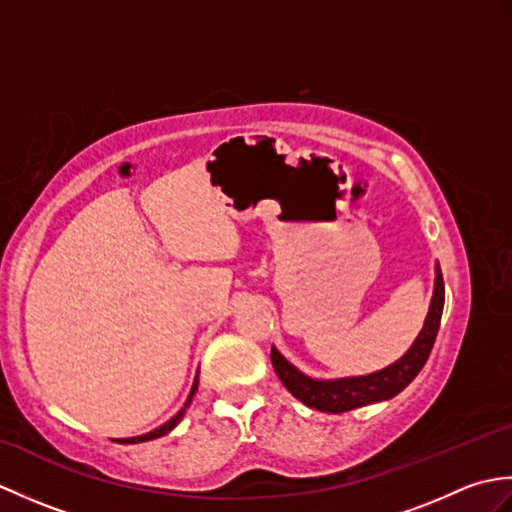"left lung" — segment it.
Masks as SVG:
<instances>
[{
    "label": "left lung",
    "instance_id": "obj_1",
    "mask_svg": "<svg viewBox=\"0 0 512 512\" xmlns=\"http://www.w3.org/2000/svg\"><path fill=\"white\" fill-rule=\"evenodd\" d=\"M442 308L444 279L440 273V264H436V281H433V297L429 303L427 319H424V325L418 332L416 341L411 343L409 350L402 354L398 361L372 374L345 378H312L308 374H303L299 367L292 365L288 358L277 350L275 345L273 350H270V361H273L275 372L281 383H284V387L310 409L325 413H343L372 405V402L389 400L400 394V391L418 376L424 363H427L431 347L436 343V336L440 330Z\"/></svg>",
    "mask_w": 512,
    "mask_h": 512
}]
</instances>
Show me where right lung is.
<instances>
[{"mask_svg": "<svg viewBox=\"0 0 512 512\" xmlns=\"http://www.w3.org/2000/svg\"><path fill=\"white\" fill-rule=\"evenodd\" d=\"M195 391H198V374H195V380H193V387H191V391H189V398H187V402H184V407L176 413V416H173L171 420H167L165 424H160L158 429L149 431V433H143V436H136V438H121L118 442H123V444H138V442H149V440H156V438H160V436H167V433L176 429V427H178V422L184 418V413H187V409H189V405H191V400H193V396H195Z\"/></svg>", "mask_w": 512, "mask_h": 512, "instance_id": "right-lung-1", "label": "right lung"}]
</instances>
